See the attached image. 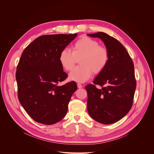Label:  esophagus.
Returning <instances> with one entry per match:
<instances>
[{
	"label": "esophagus",
	"mask_w": 154,
	"mask_h": 154,
	"mask_svg": "<svg viewBox=\"0 0 154 154\" xmlns=\"http://www.w3.org/2000/svg\"><path fill=\"white\" fill-rule=\"evenodd\" d=\"M77 87H78V88H83V85H81L80 83H77Z\"/></svg>",
	"instance_id": "1"
}]
</instances>
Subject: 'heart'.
Masks as SVG:
<instances>
[{
    "instance_id": "obj_1",
    "label": "heart",
    "mask_w": 154,
    "mask_h": 154,
    "mask_svg": "<svg viewBox=\"0 0 154 154\" xmlns=\"http://www.w3.org/2000/svg\"><path fill=\"white\" fill-rule=\"evenodd\" d=\"M77 59H80V66L71 72L69 77L71 80L84 83L90 79L93 72L97 74L105 69L108 63L109 53L97 41L82 36L74 42L72 52L64 49L59 55L62 68L67 71L74 68Z\"/></svg>"
}]
</instances>
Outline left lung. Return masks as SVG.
<instances>
[{"instance_id": "8db88e82", "label": "left lung", "mask_w": 154, "mask_h": 154, "mask_svg": "<svg viewBox=\"0 0 154 154\" xmlns=\"http://www.w3.org/2000/svg\"><path fill=\"white\" fill-rule=\"evenodd\" d=\"M87 35L100 38L109 53L108 63L94 79V85L85 87L88 112L99 123L113 124L124 118L132 106L137 86L134 64L125 48L116 39L103 32ZM95 84L102 88L97 89Z\"/></svg>"}]
</instances>
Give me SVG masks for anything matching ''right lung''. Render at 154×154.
<instances>
[{
	"instance_id": "1",
	"label": "right lung",
	"mask_w": 154,
	"mask_h": 154,
	"mask_svg": "<svg viewBox=\"0 0 154 154\" xmlns=\"http://www.w3.org/2000/svg\"><path fill=\"white\" fill-rule=\"evenodd\" d=\"M77 35L41 36L30 44L20 57L16 72L18 99L36 122L54 124L67 113L68 103L77 86L74 82L58 85L68 77L59 55Z\"/></svg>"
}]
</instances>
